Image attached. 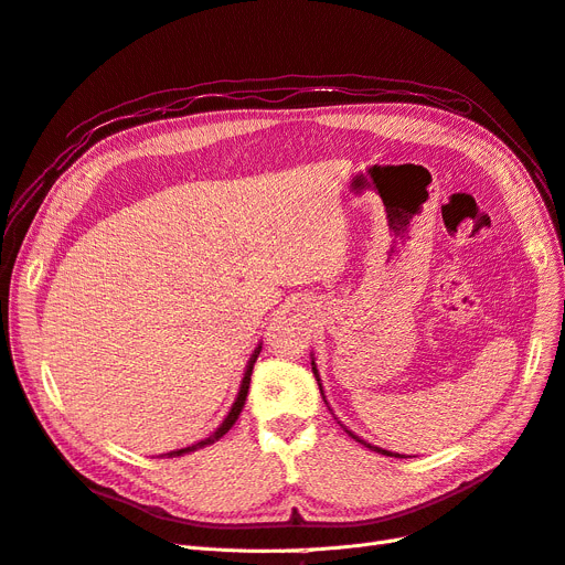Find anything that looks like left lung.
I'll list each match as a JSON object with an SVG mask.
<instances>
[{
	"label": "left lung",
	"instance_id": "obj_1",
	"mask_svg": "<svg viewBox=\"0 0 565 565\" xmlns=\"http://www.w3.org/2000/svg\"><path fill=\"white\" fill-rule=\"evenodd\" d=\"M311 365H313V374H316V382H318V386H320V374H318V370H316V363L311 361ZM320 393H322V386H320ZM324 398V396H322ZM324 403H328V401H324ZM341 426H344V424H341ZM344 429H347V426H344ZM347 434L353 438V440H358V443H363V446L365 448H370V450H377V452H382V455H388V457H403V455H398V452H388V450H382V448H377V446H370V443H365L363 438H358L353 431H349L347 429Z\"/></svg>",
	"mask_w": 565,
	"mask_h": 565
}]
</instances>
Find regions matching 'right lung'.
Returning a JSON list of instances; mask_svg holds the SVG:
<instances>
[{
	"mask_svg": "<svg viewBox=\"0 0 565 565\" xmlns=\"http://www.w3.org/2000/svg\"><path fill=\"white\" fill-rule=\"evenodd\" d=\"M259 351H262V347H256V349H254V353H252V358H249V363H247V370H245V377H243L241 391H237V398H235V403H233V407H231V413L226 415V419L221 422L218 429H216V431H214L210 438H204V440L195 443V446H188V448H181V450H172V452H167V457H181V455H185V452H193V450H198V448L212 446L214 440H218L221 436H224V434H228V431H231V426L235 424V419H237V417H241L243 407H245V401H247V391H249V382H252V370H254L256 358H259Z\"/></svg>",
	"mask_w": 565,
	"mask_h": 565,
	"instance_id": "add662e5",
	"label": "right lung"
}]
</instances>
